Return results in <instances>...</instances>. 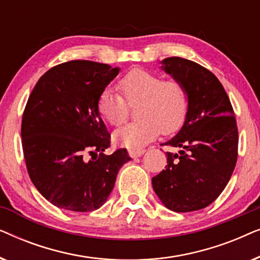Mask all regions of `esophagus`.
I'll return each mask as SVG.
<instances>
[{"label":"esophagus","instance_id":"1","mask_svg":"<svg viewBox=\"0 0 260 260\" xmlns=\"http://www.w3.org/2000/svg\"><path fill=\"white\" fill-rule=\"evenodd\" d=\"M144 149H138V150H134V149H130L129 150V155L131 156V157H140V156H142L144 154Z\"/></svg>","mask_w":260,"mask_h":260}]
</instances>
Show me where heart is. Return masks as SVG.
I'll use <instances>...</instances> for the list:
<instances>
[{
	"instance_id": "b5f03b06",
	"label": "heart",
	"mask_w": 260,
	"mask_h": 260,
	"mask_svg": "<svg viewBox=\"0 0 260 260\" xmlns=\"http://www.w3.org/2000/svg\"><path fill=\"white\" fill-rule=\"evenodd\" d=\"M123 97L111 90L99 94L97 110L113 126H119L135 108L136 122L113 135L116 143L134 150L154 141L159 133L172 134L182 125L188 110V92L175 78L162 79L159 74L144 69H133L119 80Z\"/></svg>"
}]
</instances>
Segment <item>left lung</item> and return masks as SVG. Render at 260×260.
Masks as SVG:
<instances>
[{"label":"left lung","mask_w":260,"mask_h":260,"mask_svg":"<svg viewBox=\"0 0 260 260\" xmlns=\"http://www.w3.org/2000/svg\"><path fill=\"white\" fill-rule=\"evenodd\" d=\"M162 69L184 84L188 110L179 134L162 145L167 166L152 177V188L167 208L193 212L207 207L221 194L238 158V126L229 95L211 71L190 60L172 56Z\"/></svg>","instance_id":"left-lung-1"}]
</instances>
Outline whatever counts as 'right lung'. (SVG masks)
I'll return each mask as SVG.
<instances>
[{"mask_svg": "<svg viewBox=\"0 0 260 260\" xmlns=\"http://www.w3.org/2000/svg\"><path fill=\"white\" fill-rule=\"evenodd\" d=\"M118 72L72 60L48 70L28 98L21 124L24 161L31 182L56 207H102L120 167L131 159L124 148L104 154L111 136L97 110L99 94Z\"/></svg>", "mask_w": 260, "mask_h": 260, "instance_id": "1", "label": "right lung"}]
</instances>
